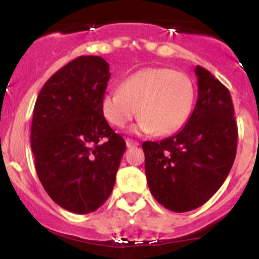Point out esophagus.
I'll return each mask as SVG.
<instances>
[{
  "mask_svg": "<svg viewBox=\"0 0 259 259\" xmlns=\"http://www.w3.org/2000/svg\"><path fill=\"white\" fill-rule=\"evenodd\" d=\"M135 146H139L138 141H134V140H132V139H126V147L127 148H132V147H135Z\"/></svg>",
  "mask_w": 259,
  "mask_h": 259,
  "instance_id": "obj_1",
  "label": "esophagus"
}]
</instances>
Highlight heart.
I'll use <instances>...</instances> for the list:
<instances>
[{"instance_id": "1", "label": "heart", "mask_w": 259, "mask_h": 259, "mask_svg": "<svg viewBox=\"0 0 259 259\" xmlns=\"http://www.w3.org/2000/svg\"><path fill=\"white\" fill-rule=\"evenodd\" d=\"M195 85L185 73L169 68H146L132 74L120 90L102 97L103 117L115 127H124L138 114L136 129L154 135H170L180 129L191 114Z\"/></svg>"}]
</instances>
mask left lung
I'll list each match as a JSON object with an SVG mask.
<instances>
[{"instance_id":"left-lung-1","label":"left lung","mask_w":259,"mask_h":259,"mask_svg":"<svg viewBox=\"0 0 259 259\" xmlns=\"http://www.w3.org/2000/svg\"><path fill=\"white\" fill-rule=\"evenodd\" d=\"M198 97L179 133L145 141V171L151 194L173 212L202 206L227 179L236 156L237 126L230 92L207 69L195 68Z\"/></svg>"}]
</instances>
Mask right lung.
Wrapping results in <instances>:
<instances>
[{
    "instance_id": "right-lung-1",
    "label": "right lung",
    "mask_w": 259,
    "mask_h": 259,
    "mask_svg": "<svg viewBox=\"0 0 259 259\" xmlns=\"http://www.w3.org/2000/svg\"><path fill=\"white\" fill-rule=\"evenodd\" d=\"M111 78L99 56H80L46 81L31 123V150L44 189L58 206L86 214L115 184L125 141L113 132L101 102Z\"/></svg>"
}]
</instances>
